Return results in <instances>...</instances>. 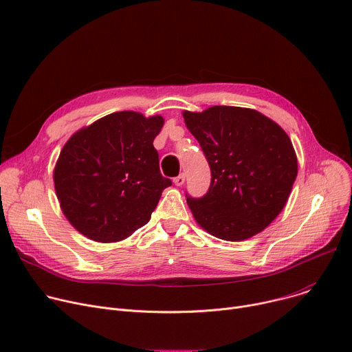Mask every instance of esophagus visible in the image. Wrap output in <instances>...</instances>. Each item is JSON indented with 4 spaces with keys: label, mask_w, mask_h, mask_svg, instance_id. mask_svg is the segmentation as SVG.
Masks as SVG:
<instances>
[{
    "label": "esophagus",
    "mask_w": 352,
    "mask_h": 352,
    "mask_svg": "<svg viewBox=\"0 0 352 352\" xmlns=\"http://www.w3.org/2000/svg\"><path fill=\"white\" fill-rule=\"evenodd\" d=\"M184 182H186V175H184V174H179L178 177L174 178V184H175L177 187H181Z\"/></svg>",
    "instance_id": "1"
}]
</instances>
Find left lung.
<instances>
[{"label": "left lung", "instance_id": "left-lung-1", "mask_svg": "<svg viewBox=\"0 0 352 352\" xmlns=\"http://www.w3.org/2000/svg\"><path fill=\"white\" fill-rule=\"evenodd\" d=\"M182 117L211 168L208 192L187 197L198 226L226 241L265 230L285 207L298 174L287 133L251 108L214 105Z\"/></svg>", "mask_w": 352, "mask_h": 352}]
</instances>
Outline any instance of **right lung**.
Wrapping results in <instances>:
<instances>
[{"mask_svg": "<svg viewBox=\"0 0 352 352\" xmlns=\"http://www.w3.org/2000/svg\"><path fill=\"white\" fill-rule=\"evenodd\" d=\"M161 116L120 111L84 126L65 142L54 168L60 207L78 232L117 243L145 226L162 191L154 138Z\"/></svg>", "mask_w": 352, "mask_h": 352, "instance_id": "1", "label": "right lung"}]
</instances>
